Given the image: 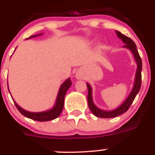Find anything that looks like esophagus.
<instances>
[{
	"instance_id": "obj_1",
	"label": "esophagus",
	"mask_w": 155,
	"mask_h": 155,
	"mask_svg": "<svg viewBox=\"0 0 155 155\" xmlns=\"http://www.w3.org/2000/svg\"><path fill=\"white\" fill-rule=\"evenodd\" d=\"M76 77H77V78H81V74L79 73V72H77V74H76Z\"/></svg>"
}]
</instances>
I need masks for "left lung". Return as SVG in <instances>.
Segmentation results:
<instances>
[{
	"label": "left lung",
	"mask_w": 155,
	"mask_h": 155,
	"mask_svg": "<svg viewBox=\"0 0 155 155\" xmlns=\"http://www.w3.org/2000/svg\"><path fill=\"white\" fill-rule=\"evenodd\" d=\"M117 36L123 40V42L125 43L124 47L127 48L130 50L134 54V57L135 58L137 64V69L136 75H135V81H134V87H133L132 91H131L130 94H129L128 98L125 100V102L122 104L120 106H119L117 109H114L112 111H105L102 110V109H98L94 105V102L92 100V89L91 87L90 86L89 84L87 83V103H88V107H89L90 110L92 112L93 114L97 117H100V118H114L116 116H120V115L123 114V113H126L129 109L131 104L134 102V98L139 92L140 89V86H141V71H142V61L141 58L140 57L139 53L137 49L136 44L134 43V41L127 37V35L122 34L119 31H116Z\"/></svg>",
	"instance_id": "left-lung-1"
}]
</instances>
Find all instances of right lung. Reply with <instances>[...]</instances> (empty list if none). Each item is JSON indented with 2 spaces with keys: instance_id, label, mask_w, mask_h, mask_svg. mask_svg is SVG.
<instances>
[{
  "instance_id": "add662e5",
  "label": "right lung",
  "mask_w": 155,
  "mask_h": 155,
  "mask_svg": "<svg viewBox=\"0 0 155 155\" xmlns=\"http://www.w3.org/2000/svg\"><path fill=\"white\" fill-rule=\"evenodd\" d=\"M42 34H39L38 35H40ZM37 36V35H31L28 39L30 38H32V37ZM71 78H68V80H66L65 81L61 84V87H60V90H59L58 94H57V98L56 100L55 105L53 106V108H52L51 109L48 111H45V112H41V113H31V112H28V111L25 110L22 108H21L14 101V103L15 105L16 108L18 109V111L24 116L27 117V118L31 119L33 120H36V121L39 122H45V121H50V120H53L54 119L57 118L60 115H61V112H62L63 109H64V98H65V94L67 91L68 90L70 87L71 85ZM9 91V90H8Z\"/></svg>"
}]
</instances>
